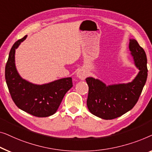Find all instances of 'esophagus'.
Masks as SVG:
<instances>
[{
  "mask_svg": "<svg viewBox=\"0 0 152 152\" xmlns=\"http://www.w3.org/2000/svg\"><path fill=\"white\" fill-rule=\"evenodd\" d=\"M76 75L78 76V78L81 79V80H85V79L87 78L88 74H87V72L86 71H85V70L79 69L78 71L77 72Z\"/></svg>",
  "mask_w": 152,
  "mask_h": 152,
  "instance_id": "esophagus-1",
  "label": "esophagus"
}]
</instances>
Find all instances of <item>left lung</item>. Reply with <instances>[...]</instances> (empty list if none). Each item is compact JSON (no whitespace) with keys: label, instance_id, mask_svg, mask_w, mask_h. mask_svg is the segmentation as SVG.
Segmentation results:
<instances>
[{"label":"left lung","instance_id":"1","mask_svg":"<svg viewBox=\"0 0 152 152\" xmlns=\"http://www.w3.org/2000/svg\"><path fill=\"white\" fill-rule=\"evenodd\" d=\"M129 51L139 72L132 82L106 85L98 79L88 77L87 105L89 112L104 120H112L129 112L138 100L147 78V56L135 39H129Z\"/></svg>","mask_w":152,"mask_h":152}]
</instances>
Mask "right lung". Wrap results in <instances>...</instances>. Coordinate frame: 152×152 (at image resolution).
<instances>
[{"instance_id": "right-lung-1", "label": "right lung", "mask_w": 152, "mask_h": 152, "mask_svg": "<svg viewBox=\"0 0 152 152\" xmlns=\"http://www.w3.org/2000/svg\"><path fill=\"white\" fill-rule=\"evenodd\" d=\"M27 36L13 45L5 66V80L13 101L19 109L36 117H48L56 112L65 94L73 87L72 78H61L35 85L22 78L15 65V51Z\"/></svg>"}]
</instances>
